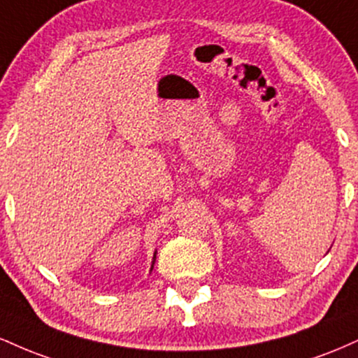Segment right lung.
<instances>
[{"label": "right lung", "mask_w": 358, "mask_h": 358, "mask_svg": "<svg viewBox=\"0 0 358 358\" xmlns=\"http://www.w3.org/2000/svg\"><path fill=\"white\" fill-rule=\"evenodd\" d=\"M153 262H155V261H153Z\"/></svg>", "instance_id": "add662e5"}]
</instances>
